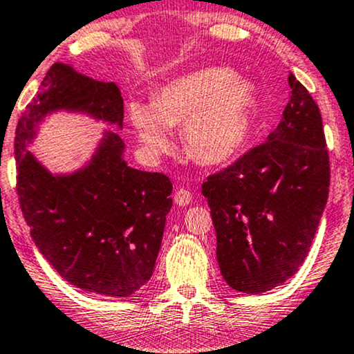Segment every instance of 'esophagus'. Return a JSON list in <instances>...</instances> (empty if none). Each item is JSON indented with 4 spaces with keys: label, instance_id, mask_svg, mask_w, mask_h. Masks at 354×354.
Segmentation results:
<instances>
[{
    "label": "esophagus",
    "instance_id": "esophagus-1",
    "mask_svg": "<svg viewBox=\"0 0 354 354\" xmlns=\"http://www.w3.org/2000/svg\"><path fill=\"white\" fill-rule=\"evenodd\" d=\"M174 202H176L178 207L189 205L190 202H192V194H190L187 189H178L177 192L174 194Z\"/></svg>",
    "mask_w": 354,
    "mask_h": 354
}]
</instances>
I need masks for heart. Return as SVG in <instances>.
I'll use <instances>...</instances> for the list:
<instances>
[{
    "label": "heart",
    "instance_id": "1",
    "mask_svg": "<svg viewBox=\"0 0 354 354\" xmlns=\"http://www.w3.org/2000/svg\"><path fill=\"white\" fill-rule=\"evenodd\" d=\"M256 97L245 80L222 68L192 71L167 82L152 105L132 103L130 122L149 156L170 147L167 127L182 125V140L194 160L229 162L244 149L252 127Z\"/></svg>",
    "mask_w": 354,
    "mask_h": 354
}]
</instances>
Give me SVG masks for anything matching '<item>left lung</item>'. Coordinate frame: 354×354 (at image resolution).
<instances>
[{
    "mask_svg": "<svg viewBox=\"0 0 354 354\" xmlns=\"http://www.w3.org/2000/svg\"><path fill=\"white\" fill-rule=\"evenodd\" d=\"M291 98L277 129L202 184L217 236V263L230 288L259 295L304 263L329 192L323 118L289 75Z\"/></svg>",
    "mask_w": 354,
    "mask_h": 354,
    "instance_id": "obj_1",
    "label": "left lung"
}]
</instances>
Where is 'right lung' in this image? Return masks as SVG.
<instances>
[{
  "instance_id": "1",
  "label": "right lung",
  "mask_w": 354,
  "mask_h": 354,
  "mask_svg": "<svg viewBox=\"0 0 354 354\" xmlns=\"http://www.w3.org/2000/svg\"><path fill=\"white\" fill-rule=\"evenodd\" d=\"M59 109L86 112L122 129L124 98L115 83L55 63L18 120L19 207L39 252L63 279L97 295L130 296L152 277L172 207V182L164 174L127 165L124 142L112 132L85 169L51 176L26 145L39 120Z\"/></svg>"
}]
</instances>
